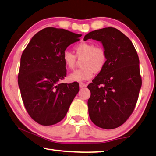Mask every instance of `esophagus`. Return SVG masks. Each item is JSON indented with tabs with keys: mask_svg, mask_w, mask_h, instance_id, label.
Segmentation results:
<instances>
[{
	"mask_svg": "<svg viewBox=\"0 0 156 156\" xmlns=\"http://www.w3.org/2000/svg\"><path fill=\"white\" fill-rule=\"evenodd\" d=\"M87 87V84L84 83H82V82H80V88H83V87Z\"/></svg>",
	"mask_w": 156,
	"mask_h": 156,
	"instance_id": "obj_1",
	"label": "esophagus"
}]
</instances>
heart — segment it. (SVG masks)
Returning <instances> with one entry per match:
<instances>
[{
	"label": "heart",
	"instance_id": "b5f03b06",
	"mask_svg": "<svg viewBox=\"0 0 156 156\" xmlns=\"http://www.w3.org/2000/svg\"><path fill=\"white\" fill-rule=\"evenodd\" d=\"M74 55L69 51L62 54V60L65 66L69 69L74 68L76 59L81 60V68L69 74L68 80L70 82H82L88 80L94 73L103 70L107 62V53L101 46H95L93 44L82 42L74 47Z\"/></svg>",
	"mask_w": 156,
	"mask_h": 156
}]
</instances>
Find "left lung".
Returning a JSON list of instances; mask_svg holds the SVG:
<instances>
[{"mask_svg": "<svg viewBox=\"0 0 156 156\" xmlns=\"http://www.w3.org/2000/svg\"><path fill=\"white\" fill-rule=\"evenodd\" d=\"M100 41L107 53L103 70L88 86L91 120L98 127L112 129L127 121L134 111L141 87L139 59L134 45L113 27L91 31L83 40Z\"/></svg>", "mask_w": 156, "mask_h": 156, "instance_id": "8db88e82", "label": "left lung"}]
</instances>
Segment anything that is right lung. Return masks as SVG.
I'll return each mask as SVG.
<instances>
[{
	"label": "right lung",
	"instance_id": "add662e5",
	"mask_svg": "<svg viewBox=\"0 0 156 156\" xmlns=\"http://www.w3.org/2000/svg\"><path fill=\"white\" fill-rule=\"evenodd\" d=\"M82 34L47 27L36 34L20 59L18 85L24 107L41 125L59 122L80 90L79 83H60L66 76L62 54Z\"/></svg>",
	"mask_w": 156,
	"mask_h": 156
}]
</instances>
